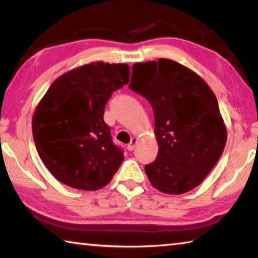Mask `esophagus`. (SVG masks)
<instances>
[{"label": "esophagus", "instance_id": "1", "mask_svg": "<svg viewBox=\"0 0 258 258\" xmlns=\"http://www.w3.org/2000/svg\"><path fill=\"white\" fill-rule=\"evenodd\" d=\"M137 143H138V138H133L132 140H131V142L127 145V149L130 151H132L134 149V147H135V145H137Z\"/></svg>", "mask_w": 258, "mask_h": 258}]
</instances>
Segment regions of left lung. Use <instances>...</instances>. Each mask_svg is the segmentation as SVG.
I'll return each instance as SVG.
<instances>
[{
	"mask_svg": "<svg viewBox=\"0 0 258 258\" xmlns=\"http://www.w3.org/2000/svg\"><path fill=\"white\" fill-rule=\"evenodd\" d=\"M130 89L150 102L159 150L146 165L152 186L181 195L203 182L223 154L226 127L211 87L169 59L133 64Z\"/></svg>",
	"mask_w": 258,
	"mask_h": 258,
	"instance_id": "1",
	"label": "left lung"
}]
</instances>
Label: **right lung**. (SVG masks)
I'll return each mask as SVG.
<instances>
[{"label": "right lung", "mask_w": 258, "mask_h": 258, "mask_svg": "<svg viewBox=\"0 0 258 258\" xmlns=\"http://www.w3.org/2000/svg\"><path fill=\"white\" fill-rule=\"evenodd\" d=\"M130 81L126 63L92 62L52 83L33 116L38 155L56 180L75 189L107 185L124 160L104 123L111 93Z\"/></svg>", "instance_id": "add662e5"}]
</instances>
